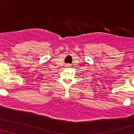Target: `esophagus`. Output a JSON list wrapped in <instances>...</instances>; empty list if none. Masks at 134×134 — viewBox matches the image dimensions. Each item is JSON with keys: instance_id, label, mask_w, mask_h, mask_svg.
<instances>
[{"instance_id": "1", "label": "esophagus", "mask_w": 134, "mask_h": 134, "mask_svg": "<svg viewBox=\"0 0 134 134\" xmlns=\"http://www.w3.org/2000/svg\"><path fill=\"white\" fill-rule=\"evenodd\" d=\"M66 65V66H67V67H70V66H71L70 64H69V63H67Z\"/></svg>"}]
</instances>
